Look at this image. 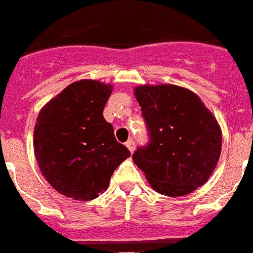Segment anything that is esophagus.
<instances>
[{"instance_id":"1","label":"esophagus","mask_w":253,"mask_h":253,"mask_svg":"<svg viewBox=\"0 0 253 253\" xmlns=\"http://www.w3.org/2000/svg\"><path fill=\"white\" fill-rule=\"evenodd\" d=\"M126 145V147H128V150L130 151V153H133L134 151V149H136V143H134V141L133 139H129L128 142L125 143Z\"/></svg>"}]
</instances>
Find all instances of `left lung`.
<instances>
[{"instance_id":"8db88e82","label":"left lung","mask_w":253,"mask_h":253,"mask_svg":"<svg viewBox=\"0 0 253 253\" xmlns=\"http://www.w3.org/2000/svg\"><path fill=\"white\" fill-rule=\"evenodd\" d=\"M149 143L133 161L161 195H189L207 183L218 163L222 132L217 119L191 90L175 84L134 88Z\"/></svg>"}]
</instances>
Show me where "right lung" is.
Here are the masks:
<instances>
[{
  "instance_id": "obj_1",
  "label": "right lung",
  "mask_w": 253,
  "mask_h": 253,
  "mask_svg": "<svg viewBox=\"0 0 253 253\" xmlns=\"http://www.w3.org/2000/svg\"><path fill=\"white\" fill-rule=\"evenodd\" d=\"M111 92V84L77 81L39 112L34 129L36 161L45 180L69 199H96L130 157L103 117Z\"/></svg>"
}]
</instances>
